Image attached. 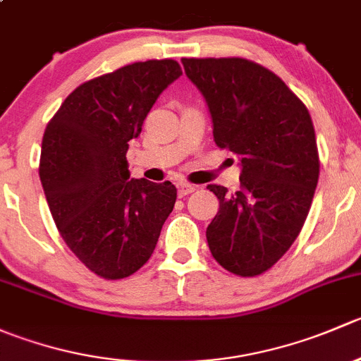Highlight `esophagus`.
<instances>
[{"label": "esophagus", "mask_w": 361, "mask_h": 361, "mask_svg": "<svg viewBox=\"0 0 361 361\" xmlns=\"http://www.w3.org/2000/svg\"><path fill=\"white\" fill-rule=\"evenodd\" d=\"M195 185H190V183H183V181H181V183H178V195H180V197H185V195H188V194H192V192H195Z\"/></svg>", "instance_id": "esophagus-1"}]
</instances>
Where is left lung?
<instances>
[{
    "label": "left lung",
    "instance_id": "left-lung-1",
    "mask_svg": "<svg viewBox=\"0 0 361 361\" xmlns=\"http://www.w3.org/2000/svg\"><path fill=\"white\" fill-rule=\"evenodd\" d=\"M206 99L216 147L241 166V187L207 185L220 201L206 238L227 271L258 276L297 239L319 176L311 115L279 76L241 57L181 59Z\"/></svg>",
    "mask_w": 361,
    "mask_h": 361
}]
</instances>
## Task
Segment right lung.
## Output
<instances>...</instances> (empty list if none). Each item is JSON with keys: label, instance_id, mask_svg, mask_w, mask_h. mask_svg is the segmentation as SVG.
<instances>
[{"label": "right lung", "instance_id": "right-lung-1", "mask_svg": "<svg viewBox=\"0 0 361 361\" xmlns=\"http://www.w3.org/2000/svg\"><path fill=\"white\" fill-rule=\"evenodd\" d=\"M181 68L123 66L76 87L47 126L39 180L68 248L94 274L122 279L147 264L176 202L171 181L130 180L126 154Z\"/></svg>", "mask_w": 361, "mask_h": 361}]
</instances>
